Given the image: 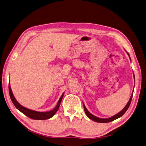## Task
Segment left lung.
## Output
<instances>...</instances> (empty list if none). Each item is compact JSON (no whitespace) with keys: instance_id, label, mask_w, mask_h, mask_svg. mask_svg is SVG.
I'll list each match as a JSON object with an SVG mask.
<instances>
[{"instance_id":"8db88e82","label":"left lung","mask_w":146,"mask_h":146,"mask_svg":"<svg viewBox=\"0 0 146 146\" xmlns=\"http://www.w3.org/2000/svg\"><path fill=\"white\" fill-rule=\"evenodd\" d=\"M126 53H127L128 55L129 56V57H130V55H129V54H128V52H126ZM134 78H135V76H134ZM133 93V92H132V94H131V97L130 98V100H129L128 102L127 103V104H126V106L124 107V108H123V109L122 110V111H120L119 113H117V114L114 115V116H112L111 117H109V118H99L98 117L95 116L94 115H93L92 114H91L90 112L88 111L87 109L86 108V107H85V106H84V104H83V107H84V109L85 113H86V116L88 117L90 119L94 121H95V122H98V123H108V122L112 121H114L115 119H117V118L121 117L125 113L126 111H127L129 106H130V105L131 99H132Z\"/></svg>"}]
</instances>
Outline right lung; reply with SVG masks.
Returning a JSON list of instances; mask_svg holds the SVG:
<instances>
[{
  "mask_svg": "<svg viewBox=\"0 0 146 146\" xmlns=\"http://www.w3.org/2000/svg\"><path fill=\"white\" fill-rule=\"evenodd\" d=\"M9 92L10 98L11 99L13 103L16 107V108L18 109L19 111L22 112V113H23L25 115H26L27 116L31 118V119H36V120H45V119H49V118L53 117L54 115L55 114L58 110L60 103H61V101L64 95V93H63L62 95V96L60 97L59 99L58 102L56 106L54 107L53 110L48 112H37V111H33V110L27 109L26 107L22 106L18 102L17 100H16V98H15V97H14L11 88V86H10V83H9Z\"/></svg>",
  "mask_w": 146,
  "mask_h": 146,
  "instance_id": "1",
  "label": "right lung"
}]
</instances>
